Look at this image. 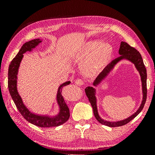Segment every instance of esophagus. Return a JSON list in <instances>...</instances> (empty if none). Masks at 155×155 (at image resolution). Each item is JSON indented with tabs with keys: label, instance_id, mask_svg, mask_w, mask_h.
<instances>
[{
	"label": "esophagus",
	"instance_id": "1",
	"mask_svg": "<svg viewBox=\"0 0 155 155\" xmlns=\"http://www.w3.org/2000/svg\"><path fill=\"white\" fill-rule=\"evenodd\" d=\"M75 84L77 85H78V86L83 85L84 84V81L82 79H80V78H78V79H77L75 81Z\"/></svg>",
	"mask_w": 155,
	"mask_h": 155
}]
</instances>
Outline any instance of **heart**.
<instances>
[{
	"mask_svg": "<svg viewBox=\"0 0 155 155\" xmlns=\"http://www.w3.org/2000/svg\"><path fill=\"white\" fill-rule=\"evenodd\" d=\"M113 55V49L108 43L89 41L84 43L76 53V58L83 61V68L87 76H93L102 70Z\"/></svg>",
	"mask_w": 155,
	"mask_h": 155,
	"instance_id": "1",
	"label": "heart"
}]
</instances>
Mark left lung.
<instances>
[{
	"mask_svg": "<svg viewBox=\"0 0 155 155\" xmlns=\"http://www.w3.org/2000/svg\"><path fill=\"white\" fill-rule=\"evenodd\" d=\"M119 53L120 55V56L116 58L115 60H112L108 65H107L106 67H105L104 69L102 70V72L100 73V74L97 76V77L96 78H95L94 83H93V85L97 87L99 84H100V83H102V81L104 79V78H106L107 76L109 74V73L113 70L115 66H116L117 63L119 62L120 60H127L129 61H130L131 62L133 63L135 66H136V69L138 70V72L140 73V77H141L143 98L142 104L138 110H137L134 114H132L131 116L128 117L127 119H126L117 122L107 121V120L102 119V118L99 116V114H98L97 108V99L96 97H95L96 89H95L94 87H87L85 89L86 95L87 97H88L89 102L91 103V105L93 108V110H94V114L95 119H96L97 120V121L100 123L101 124L110 127H115L125 125L127 123L130 122L131 120H133L134 118L142 110L146 101V97H147V87H146L147 74H146V69L144 64V61H143L141 54H140L139 51H137L136 49L131 47L129 44L123 41L120 43Z\"/></svg>",
	"mask_w": 155,
	"mask_h": 155,
	"instance_id": "left-lung-1",
	"label": "left lung"
}]
</instances>
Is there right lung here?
I'll use <instances>...</instances> for the list:
<instances>
[{
	"instance_id": "1",
	"label": "right lung",
	"mask_w": 155,
	"mask_h": 155,
	"mask_svg": "<svg viewBox=\"0 0 155 155\" xmlns=\"http://www.w3.org/2000/svg\"><path fill=\"white\" fill-rule=\"evenodd\" d=\"M41 42L40 39L36 38L26 42L23 45V46L21 47L15 57L11 61L9 65V71H8V87H9L11 96L17 108L26 120L33 125L41 127H58L66 123L70 117L69 108L64 101L61 93H62L63 87L69 85L70 81L64 83L59 87L57 94V102L60 107V112L55 117H49L48 115H39L31 112L24 104L21 97L18 94V89H17L18 72L21 61L23 58V54L26 51H31L32 49L35 48Z\"/></svg>"
}]
</instances>
